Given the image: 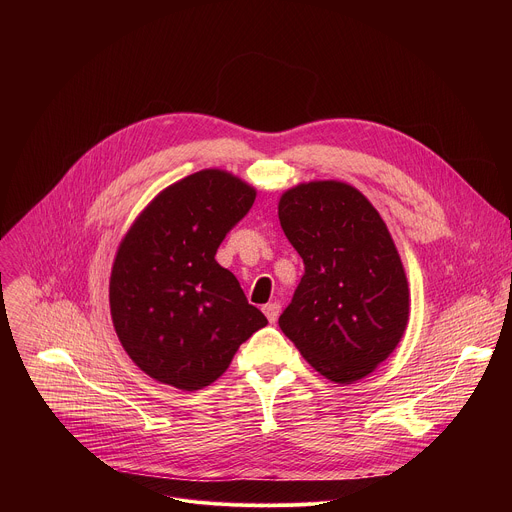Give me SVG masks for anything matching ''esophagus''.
Here are the masks:
<instances>
[{
  "label": "esophagus",
  "instance_id": "34e87169",
  "mask_svg": "<svg viewBox=\"0 0 512 512\" xmlns=\"http://www.w3.org/2000/svg\"><path fill=\"white\" fill-rule=\"evenodd\" d=\"M279 310H281V306H279L277 302H271V304H265V306H263V314L267 316V320H269L271 324L277 320Z\"/></svg>",
  "mask_w": 512,
  "mask_h": 512
}]
</instances>
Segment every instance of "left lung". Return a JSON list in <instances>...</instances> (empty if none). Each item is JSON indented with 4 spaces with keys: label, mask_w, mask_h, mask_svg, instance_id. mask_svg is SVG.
I'll use <instances>...</instances> for the list:
<instances>
[{
    "label": "left lung",
    "mask_w": 512,
    "mask_h": 512,
    "mask_svg": "<svg viewBox=\"0 0 512 512\" xmlns=\"http://www.w3.org/2000/svg\"><path fill=\"white\" fill-rule=\"evenodd\" d=\"M279 223L304 259L281 332L326 379L367 377L409 316L407 277L383 218L348 184L310 182L281 196Z\"/></svg>",
    "instance_id": "1"
}]
</instances>
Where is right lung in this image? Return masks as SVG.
<instances>
[{
	"label": "right lung",
	"mask_w": 512,
	"mask_h": 512,
	"mask_svg": "<svg viewBox=\"0 0 512 512\" xmlns=\"http://www.w3.org/2000/svg\"><path fill=\"white\" fill-rule=\"evenodd\" d=\"M255 190L221 170L166 188L125 235L111 271L115 332L137 367L176 389L221 377L267 318L214 255Z\"/></svg>",
	"instance_id": "add662e5"
}]
</instances>
